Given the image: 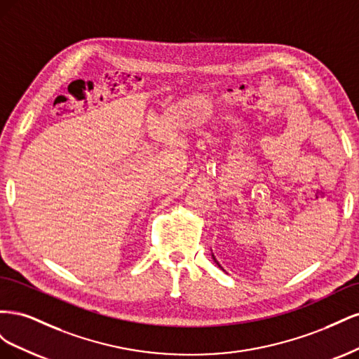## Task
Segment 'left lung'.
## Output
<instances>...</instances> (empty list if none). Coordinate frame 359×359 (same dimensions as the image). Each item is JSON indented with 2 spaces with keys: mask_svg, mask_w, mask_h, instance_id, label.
Returning <instances> with one entry per match:
<instances>
[{
  "mask_svg": "<svg viewBox=\"0 0 359 359\" xmlns=\"http://www.w3.org/2000/svg\"><path fill=\"white\" fill-rule=\"evenodd\" d=\"M212 259H214V262H215V264H217V265H219V268H220V269H223V268H222V265H220V264H219V262H217V260H215V257H214V255H212ZM223 271H224V269H223Z\"/></svg>",
  "mask_w": 359,
  "mask_h": 359,
  "instance_id": "obj_1",
  "label": "left lung"
}]
</instances>
